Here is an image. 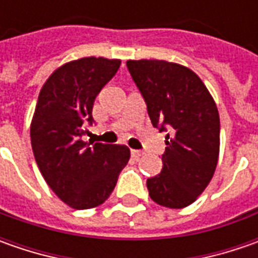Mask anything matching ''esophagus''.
I'll list each match as a JSON object with an SVG mask.
<instances>
[{"instance_id":"obj_1","label":"esophagus","mask_w":258,"mask_h":258,"mask_svg":"<svg viewBox=\"0 0 258 258\" xmlns=\"http://www.w3.org/2000/svg\"><path fill=\"white\" fill-rule=\"evenodd\" d=\"M131 154H132V158H134V159H139V158L144 155V152H142V151H136V149H132V151H131Z\"/></svg>"}]
</instances>
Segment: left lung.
<instances>
[{
	"label": "left lung",
	"mask_w": 258,
	"mask_h": 258,
	"mask_svg": "<svg viewBox=\"0 0 258 258\" xmlns=\"http://www.w3.org/2000/svg\"><path fill=\"white\" fill-rule=\"evenodd\" d=\"M126 66L159 131L168 129L162 171L146 181L149 197L168 208L192 204L213 179L220 155V114L207 86L191 69L165 60Z\"/></svg>",
	"instance_id": "1"
}]
</instances>
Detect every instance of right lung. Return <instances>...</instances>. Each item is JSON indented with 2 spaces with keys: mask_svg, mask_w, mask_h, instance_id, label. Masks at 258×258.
I'll return each mask as SVG.
<instances>
[{
  "mask_svg": "<svg viewBox=\"0 0 258 258\" xmlns=\"http://www.w3.org/2000/svg\"><path fill=\"white\" fill-rule=\"evenodd\" d=\"M119 66V58L106 57L67 61L38 94L30 124L35 162L53 192L75 210L103 204L131 158L124 145L82 141L85 123L93 122L94 99Z\"/></svg>",
  "mask_w": 258,
  "mask_h": 258,
  "instance_id": "1",
  "label": "right lung"
}]
</instances>
